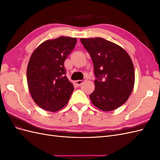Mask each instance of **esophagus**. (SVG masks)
Wrapping results in <instances>:
<instances>
[{
    "label": "esophagus",
    "instance_id": "1",
    "mask_svg": "<svg viewBox=\"0 0 160 160\" xmlns=\"http://www.w3.org/2000/svg\"><path fill=\"white\" fill-rule=\"evenodd\" d=\"M84 82V80H77L75 81V83L77 86H80Z\"/></svg>",
    "mask_w": 160,
    "mask_h": 160
}]
</instances>
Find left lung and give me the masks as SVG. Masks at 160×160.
I'll use <instances>...</instances> for the list:
<instances>
[{"label":"left lung","instance_id":"left-lung-1","mask_svg":"<svg viewBox=\"0 0 160 160\" xmlns=\"http://www.w3.org/2000/svg\"><path fill=\"white\" fill-rule=\"evenodd\" d=\"M93 62L95 90L89 98L98 109L113 111L126 102L135 83L134 67L122 47L101 37L81 38Z\"/></svg>","mask_w":160,"mask_h":160}]
</instances>
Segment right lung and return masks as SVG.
<instances>
[{
    "label": "right lung",
    "mask_w": 160,
    "mask_h": 160,
    "mask_svg": "<svg viewBox=\"0 0 160 160\" xmlns=\"http://www.w3.org/2000/svg\"><path fill=\"white\" fill-rule=\"evenodd\" d=\"M76 38L59 37L42 42L28 61L27 79L35 103L51 112L63 108L74 90L65 76L64 62L73 50Z\"/></svg>",
    "instance_id": "obj_1"
}]
</instances>
